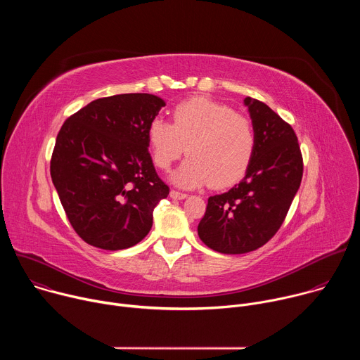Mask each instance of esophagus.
Wrapping results in <instances>:
<instances>
[{
  "instance_id": "obj_1",
  "label": "esophagus",
  "mask_w": 360,
  "mask_h": 360,
  "mask_svg": "<svg viewBox=\"0 0 360 360\" xmlns=\"http://www.w3.org/2000/svg\"><path fill=\"white\" fill-rule=\"evenodd\" d=\"M169 196H171L172 199H185L188 195H186V193H184V192H178V191L172 189V191L169 192Z\"/></svg>"
}]
</instances>
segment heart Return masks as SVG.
<instances>
[{
  "label": "heart",
  "instance_id": "obj_1",
  "mask_svg": "<svg viewBox=\"0 0 360 360\" xmlns=\"http://www.w3.org/2000/svg\"><path fill=\"white\" fill-rule=\"evenodd\" d=\"M174 122L155 118L148 127L153 164L167 171L186 149L188 158L174 172L182 188L210 184L225 188L239 181L253 158L256 135L252 122L229 107L207 98L179 104Z\"/></svg>",
  "mask_w": 360,
  "mask_h": 360
}]
</instances>
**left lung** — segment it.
<instances>
[{
  "instance_id": "obj_1",
  "label": "left lung",
  "mask_w": 360,
  "mask_h": 360,
  "mask_svg": "<svg viewBox=\"0 0 360 360\" xmlns=\"http://www.w3.org/2000/svg\"><path fill=\"white\" fill-rule=\"evenodd\" d=\"M256 135L243 179L210 196L198 225L200 240L221 253H246L264 246L281 228L300 186L302 153L292 127L264 102L246 96Z\"/></svg>"
}]
</instances>
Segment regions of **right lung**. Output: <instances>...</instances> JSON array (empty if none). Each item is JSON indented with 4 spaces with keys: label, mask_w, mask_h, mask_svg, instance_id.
I'll use <instances>...</instances> for the list:
<instances>
[{
    "label": "right lung",
    "mask_w": 360,
    "mask_h": 360,
    "mask_svg": "<svg viewBox=\"0 0 360 360\" xmlns=\"http://www.w3.org/2000/svg\"><path fill=\"white\" fill-rule=\"evenodd\" d=\"M165 101L152 94L95 99L61 127L51 178L75 232L105 250L127 249L152 228L168 196L149 155L148 127Z\"/></svg>",
    "instance_id": "obj_1"
}]
</instances>
